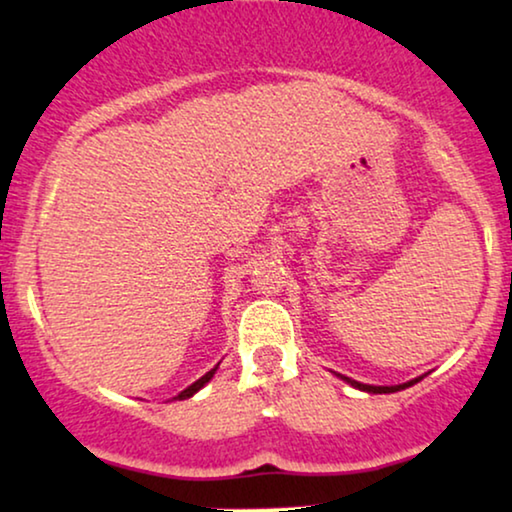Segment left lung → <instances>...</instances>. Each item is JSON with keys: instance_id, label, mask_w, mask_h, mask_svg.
<instances>
[{"instance_id": "8db88e82", "label": "left lung", "mask_w": 512, "mask_h": 512, "mask_svg": "<svg viewBox=\"0 0 512 512\" xmlns=\"http://www.w3.org/2000/svg\"><path fill=\"white\" fill-rule=\"evenodd\" d=\"M342 380H347L349 385L352 387H357V390H364V392H373V394H390V392H399V390H406V387H411L413 383H418L420 378H416V380H409V383H404V385H392V387H375V385H364V383H357V380H352V378H345V375H340Z\"/></svg>"}]
</instances>
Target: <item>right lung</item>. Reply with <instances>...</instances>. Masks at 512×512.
Returning <instances> with one entry per match:
<instances>
[{
	"label": "right lung",
	"instance_id": "1",
	"mask_svg": "<svg viewBox=\"0 0 512 512\" xmlns=\"http://www.w3.org/2000/svg\"><path fill=\"white\" fill-rule=\"evenodd\" d=\"M215 371H217V366H215V368H212V371H208V373H205V375H203V378H198V380H196V383H193V385H189V387H186V390H184V392H179V394H177V397H174V399H189V397H193V394H196V392L200 390V387H203L205 383H210V380H212V375H215Z\"/></svg>",
	"mask_w": 512,
	"mask_h": 512
}]
</instances>
